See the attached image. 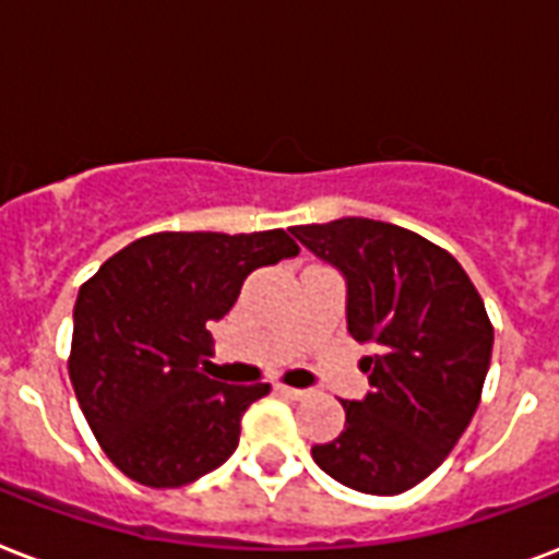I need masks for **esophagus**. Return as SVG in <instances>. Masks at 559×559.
Masks as SVG:
<instances>
[{
    "label": "esophagus",
    "mask_w": 559,
    "mask_h": 559,
    "mask_svg": "<svg viewBox=\"0 0 559 559\" xmlns=\"http://www.w3.org/2000/svg\"><path fill=\"white\" fill-rule=\"evenodd\" d=\"M276 391L288 396V400H302V396H309V391H300V388H288V384H276Z\"/></svg>",
    "instance_id": "34e87169"
}]
</instances>
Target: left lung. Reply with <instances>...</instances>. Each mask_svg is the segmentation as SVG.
<instances>
[{
    "mask_svg": "<svg viewBox=\"0 0 559 559\" xmlns=\"http://www.w3.org/2000/svg\"><path fill=\"white\" fill-rule=\"evenodd\" d=\"M347 280V329L370 347L365 400L341 402L347 426L311 445L344 487L396 496L443 464L469 426L490 370L492 323L452 253L373 218L292 227Z\"/></svg>",
    "mask_w": 559,
    "mask_h": 559,
    "instance_id": "8db88e82",
    "label": "left lung"
}]
</instances>
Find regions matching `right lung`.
<instances>
[{
    "label": "right lung",
    "mask_w": 559,
    "mask_h": 559,
    "mask_svg": "<svg viewBox=\"0 0 559 559\" xmlns=\"http://www.w3.org/2000/svg\"><path fill=\"white\" fill-rule=\"evenodd\" d=\"M297 253L285 230L151 233L81 285L69 379L104 455L128 478L183 487L236 452L245 411L271 384L203 376L210 323L233 309L248 274Z\"/></svg>",
    "instance_id": "add662e5"
}]
</instances>
